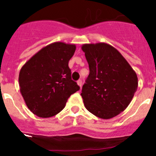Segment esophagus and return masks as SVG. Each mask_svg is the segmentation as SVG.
<instances>
[{
  "mask_svg": "<svg viewBox=\"0 0 156 156\" xmlns=\"http://www.w3.org/2000/svg\"><path fill=\"white\" fill-rule=\"evenodd\" d=\"M77 84H78V86H79L80 87H82V80H77Z\"/></svg>",
  "mask_w": 156,
  "mask_h": 156,
  "instance_id": "esophagus-1",
  "label": "esophagus"
}]
</instances>
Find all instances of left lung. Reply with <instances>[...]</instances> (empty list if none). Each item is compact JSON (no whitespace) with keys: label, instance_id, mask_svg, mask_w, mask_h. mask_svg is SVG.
I'll return each instance as SVG.
<instances>
[{"label":"left lung","instance_id":"1","mask_svg":"<svg viewBox=\"0 0 156 156\" xmlns=\"http://www.w3.org/2000/svg\"><path fill=\"white\" fill-rule=\"evenodd\" d=\"M90 73L80 94L85 108L101 119L124 111L138 86L137 76L124 57L106 43L83 44Z\"/></svg>","mask_w":156,"mask_h":156}]
</instances>
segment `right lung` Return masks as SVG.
Returning a JSON list of instances; mask_svg holds the SVG:
<instances>
[{
    "label": "right lung",
    "instance_id": "add662e5",
    "mask_svg": "<svg viewBox=\"0 0 156 156\" xmlns=\"http://www.w3.org/2000/svg\"><path fill=\"white\" fill-rule=\"evenodd\" d=\"M76 45L55 42L47 45L23 66L19 76L20 93L29 109L38 117L59 113L70 95L80 90L71 80L69 61Z\"/></svg>",
    "mask_w": 156,
    "mask_h": 156
}]
</instances>
